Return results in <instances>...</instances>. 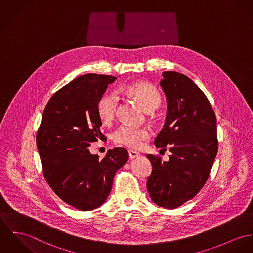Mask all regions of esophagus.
<instances>
[{"instance_id":"esophagus-1","label":"esophagus","mask_w":253,"mask_h":253,"mask_svg":"<svg viewBox=\"0 0 253 253\" xmlns=\"http://www.w3.org/2000/svg\"><path fill=\"white\" fill-rule=\"evenodd\" d=\"M140 154L138 153V152H136V151H134V150H129V158L131 159V160H133V159H136L137 157H139Z\"/></svg>"}]
</instances>
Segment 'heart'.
Here are the masks:
<instances>
[{
  "label": "heart",
  "instance_id": "1",
  "mask_svg": "<svg viewBox=\"0 0 253 253\" xmlns=\"http://www.w3.org/2000/svg\"><path fill=\"white\" fill-rule=\"evenodd\" d=\"M120 91H124L134 96L140 104V106L146 111H154L161 103V96L154 86L146 83L132 84ZM118 106V97L116 93H107L100 98L98 101L97 112L101 120L109 124L113 121L117 114ZM150 136V132L146 128L134 127L129 125H121L118 127L113 135L115 142L120 145H124L130 148L138 149L144 141Z\"/></svg>",
  "mask_w": 253,
  "mask_h": 253
}]
</instances>
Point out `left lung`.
Here are the masks:
<instances>
[{
	"label": "left lung",
	"mask_w": 253,
	"mask_h": 253,
	"mask_svg": "<svg viewBox=\"0 0 253 253\" xmlns=\"http://www.w3.org/2000/svg\"><path fill=\"white\" fill-rule=\"evenodd\" d=\"M160 82L168 112L156 147L169 148V160L147 154L152 172L146 187L153 202L174 209L195 197L206 183L217 153L216 118L210 102L194 81L175 71Z\"/></svg>",
	"instance_id": "1"
}]
</instances>
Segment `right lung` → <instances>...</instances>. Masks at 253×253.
Returning a JSON list of instances; mask_svg holds the SVG:
<instances>
[{
	"label": "right lung",
	"instance_id": "add662e5",
	"mask_svg": "<svg viewBox=\"0 0 253 253\" xmlns=\"http://www.w3.org/2000/svg\"><path fill=\"white\" fill-rule=\"evenodd\" d=\"M115 76L94 73L74 79L47 103L37 135L43 174L60 199L80 211L101 206L117 170L127 162L125 148L108 150L100 160L88 146L101 133L98 101Z\"/></svg>",
	"mask_w": 253,
	"mask_h": 253
}]
</instances>
